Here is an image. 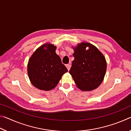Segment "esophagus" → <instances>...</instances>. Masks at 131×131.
Returning <instances> with one entry per match:
<instances>
[{
    "label": "esophagus",
    "mask_w": 131,
    "mask_h": 131,
    "mask_svg": "<svg viewBox=\"0 0 131 131\" xmlns=\"http://www.w3.org/2000/svg\"><path fill=\"white\" fill-rule=\"evenodd\" d=\"M70 65H69V64H67V65H66V67L67 68V69H68V70H70Z\"/></svg>",
    "instance_id": "esophagus-1"
}]
</instances>
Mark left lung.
Segmentation results:
<instances>
[{
  "label": "left lung",
  "mask_w": 131,
  "mask_h": 131,
  "mask_svg": "<svg viewBox=\"0 0 131 131\" xmlns=\"http://www.w3.org/2000/svg\"><path fill=\"white\" fill-rule=\"evenodd\" d=\"M72 48L74 59L69 73L77 87L83 91L96 89L102 83L106 74L107 63L105 56L88 42H81Z\"/></svg>",
  "instance_id": "8db88e82"
}]
</instances>
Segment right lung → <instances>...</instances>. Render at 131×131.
Instances as JSON below:
<instances>
[{"label":"right lung","mask_w":131,"mask_h":131,"mask_svg":"<svg viewBox=\"0 0 131 131\" xmlns=\"http://www.w3.org/2000/svg\"><path fill=\"white\" fill-rule=\"evenodd\" d=\"M57 47L45 43L37 48L28 63L30 83L37 89L50 91L56 87L62 76L68 72L55 51Z\"/></svg>","instance_id":"right-lung-1"}]
</instances>
